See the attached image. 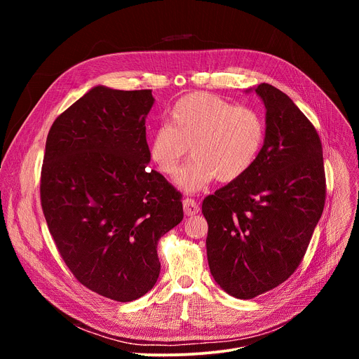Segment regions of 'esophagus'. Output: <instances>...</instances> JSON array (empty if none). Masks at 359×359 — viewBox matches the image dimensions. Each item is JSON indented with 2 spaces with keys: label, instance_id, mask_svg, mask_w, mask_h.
I'll list each match as a JSON object with an SVG mask.
<instances>
[{
  "label": "esophagus",
  "instance_id": "34e87169",
  "mask_svg": "<svg viewBox=\"0 0 359 359\" xmlns=\"http://www.w3.org/2000/svg\"><path fill=\"white\" fill-rule=\"evenodd\" d=\"M183 210H184V215L186 216H194L198 213V204L191 200V198H184L183 200Z\"/></svg>",
  "mask_w": 359,
  "mask_h": 359
}]
</instances>
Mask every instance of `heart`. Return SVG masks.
<instances>
[{
    "label": "heart",
    "instance_id": "b5f03b06",
    "mask_svg": "<svg viewBox=\"0 0 359 359\" xmlns=\"http://www.w3.org/2000/svg\"><path fill=\"white\" fill-rule=\"evenodd\" d=\"M264 137V119L257 111L194 92L173 105L169 125L153 130L149 153L161 172L173 176L190 147L193 161L176 177V184L196 193L216 177L223 183L243 177L257 161Z\"/></svg>",
    "mask_w": 359,
    "mask_h": 359
}]
</instances>
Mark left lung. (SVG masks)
Here are the masks:
<instances>
[{"mask_svg": "<svg viewBox=\"0 0 359 359\" xmlns=\"http://www.w3.org/2000/svg\"><path fill=\"white\" fill-rule=\"evenodd\" d=\"M266 107V137L252 168L203 200L208 260L227 294L251 299L299 266L325 203L320 136L280 89L252 88ZM251 89L245 90L250 92Z\"/></svg>", "mask_w": 359, "mask_h": 359, "instance_id": "1", "label": "left lung"}]
</instances>
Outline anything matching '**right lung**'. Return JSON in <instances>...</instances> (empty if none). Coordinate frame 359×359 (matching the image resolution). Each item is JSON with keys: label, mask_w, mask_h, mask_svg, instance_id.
<instances>
[{"label": "right lung", "mask_w": 359, "mask_h": 359, "mask_svg": "<svg viewBox=\"0 0 359 359\" xmlns=\"http://www.w3.org/2000/svg\"><path fill=\"white\" fill-rule=\"evenodd\" d=\"M150 89L93 86L49 129L41 204L75 278L119 302L140 298L161 273L159 238L183 220L180 193L150 162Z\"/></svg>", "instance_id": "obj_1"}]
</instances>
